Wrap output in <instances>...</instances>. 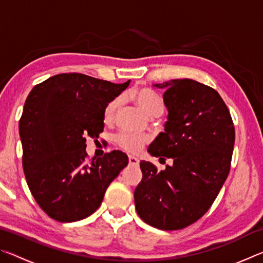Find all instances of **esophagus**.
I'll return each mask as SVG.
<instances>
[{
    "label": "esophagus",
    "instance_id": "34e87169",
    "mask_svg": "<svg viewBox=\"0 0 263 263\" xmlns=\"http://www.w3.org/2000/svg\"><path fill=\"white\" fill-rule=\"evenodd\" d=\"M128 163H130L131 166H138V164H139V160L136 157H133V155H130V157H128Z\"/></svg>",
    "mask_w": 263,
    "mask_h": 263
}]
</instances>
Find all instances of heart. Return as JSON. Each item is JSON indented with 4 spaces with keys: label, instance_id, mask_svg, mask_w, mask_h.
<instances>
[{
    "label": "heart",
    "instance_id": "1",
    "mask_svg": "<svg viewBox=\"0 0 263 263\" xmlns=\"http://www.w3.org/2000/svg\"><path fill=\"white\" fill-rule=\"evenodd\" d=\"M130 97L149 117H157V116H160L163 112L164 103L162 99L148 88L133 89L130 92ZM121 103V99L116 97L105 105L103 110V119L105 123H111L114 121ZM116 142H117L119 147L127 151V152L136 153L144 147L146 142H147V137L130 132H121L116 137Z\"/></svg>",
    "mask_w": 263,
    "mask_h": 263
}]
</instances>
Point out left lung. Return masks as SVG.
Wrapping results in <instances>:
<instances>
[{"label": "left lung", "instance_id": "obj_1", "mask_svg": "<svg viewBox=\"0 0 263 263\" xmlns=\"http://www.w3.org/2000/svg\"><path fill=\"white\" fill-rule=\"evenodd\" d=\"M164 89L168 121L148 153L173 159L158 171L140 162L142 179L135 190L138 215L159 230H181L205 213L228 179L235 131L231 114L215 89L190 79L154 84Z\"/></svg>", "mask_w": 263, "mask_h": 263}]
</instances>
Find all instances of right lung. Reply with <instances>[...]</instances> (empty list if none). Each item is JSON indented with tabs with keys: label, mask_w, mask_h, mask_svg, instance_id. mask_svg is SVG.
I'll use <instances>...</instances> for the list:
<instances>
[{
	"label": "right lung",
	"mask_w": 263,
	"mask_h": 263,
	"mask_svg": "<svg viewBox=\"0 0 263 263\" xmlns=\"http://www.w3.org/2000/svg\"><path fill=\"white\" fill-rule=\"evenodd\" d=\"M128 83L64 73L30 91L20 119L23 169L33 198L52 219L72 222L90 216L127 166L121 151L88 161L86 140L103 132L105 105Z\"/></svg>",
	"instance_id": "right-lung-1"
}]
</instances>
